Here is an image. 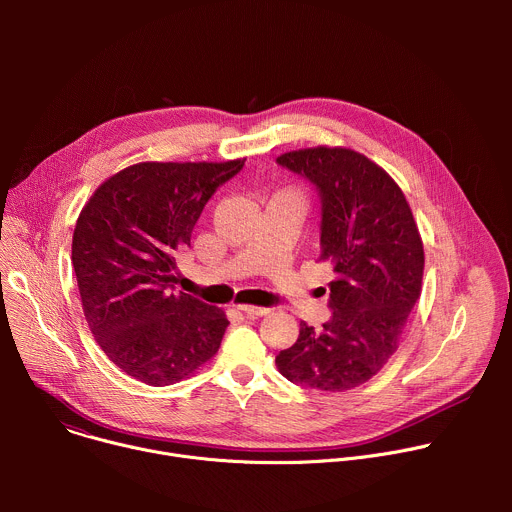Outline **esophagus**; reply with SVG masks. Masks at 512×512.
Instances as JSON below:
<instances>
[{
    "label": "esophagus",
    "instance_id": "obj_1",
    "mask_svg": "<svg viewBox=\"0 0 512 512\" xmlns=\"http://www.w3.org/2000/svg\"><path fill=\"white\" fill-rule=\"evenodd\" d=\"M243 314H247L249 318H259V316H267L271 310L269 308H261V306H251V304H239L237 306Z\"/></svg>",
    "mask_w": 512,
    "mask_h": 512
}]
</instances>
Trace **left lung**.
<instances>
[{
	"instance_id": "1",
	"label": "left lung",
	"mask_w": 512,
	"mask_h": 512,
	"mask_svg": "<svg viewBox=\"0 0 512 512\" xmlns=\"http://www.w3.org/2000/svg\"><path fill=\"white\" fill-rule=\"evenodd\" d=\"M277 162L322 196V255L334 269L332 318L300 322L294 346L275 356L279 373L304 387L348 391L373 379L399 348L421 296L423 241L399 184L350 148H306Z\"/></svg>"
}]
</instances>
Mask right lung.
Masks as SVG:
<instances>
[{
	"label": "right lung",
	"instance_id": "add662e5",
	"mask_svg": "<svg viewBox=\"0 0 512 512\" xmlns=\"http://www.w3.org/2000/svg\"><path fill=\"white\" fill-rule=\"evenodd\" d=\"M243 166L245 158L139 162L109 176L83 206L72 235L83 312L125 375L166 387L221 346L225 312L170 287L204 204Z\"/></svg>",
	"mask_w": 512,
	"mask_h": 512
}]
</instances>
